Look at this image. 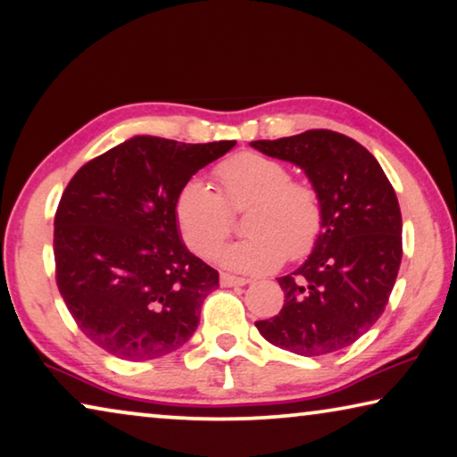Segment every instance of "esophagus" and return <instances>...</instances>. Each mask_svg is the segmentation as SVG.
Wrapping results in <instances>:
<instances>
[{"label": "esophagus", "mask_w": 457, "mask_h": 457, "mask_svg": "<svg viewBox=\"0 0 457 457\" xmlns=\"http://www.w3.org/2000/svg\"><path fill=\"white\" fill-rule=\"evenodd\" d=\"M245 284H249L247 278H237V276H230V273H220V286L224 287L245 286Z\"/></svg>", "instance_id": "1"}]
</instances>
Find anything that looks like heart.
<instances>
[{"label":"heart","mask_w":457,"mask_h":457,"mask_svg":"<svg viewBox=\"0 0 457 457\" xmlns=\"http://www.w3.org/2000/svg\"><path fill=\"white\" fill-rule=\"evenodd\" d=\"M220 192L204 179L186 181L175 198V220L186 245L210 257L233 230V210L245 214L247 238L216 253L224 268L241 273L276 270L317 247L325 210L317 187L292 173L282 161L262 153H237L216 167Z\"/></svg>","instance_id":"1"}]
</instances>
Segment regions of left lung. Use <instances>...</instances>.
I'll return each instance as SVG.
<instances>
[{
    "label": "left lung",
    "instance_id": "obj_1",
    "mask_svg": "<svg viewBox=\"0 0 457 457\" xmlns=\"http://www.w3.org/2000/svg\"><path fill=\"white\" fill-rule=\"evenodd\" d=\"M263 155L298 165L325 210L317 247L296 271L278 278L284 306L257 320L263 339L304 357L335 353L382 317L403 259V216L376 157L333 130L253 140Z\"/></svg>",
    "mask_w": 457,
    "mask_h": 457
}]
</instances>
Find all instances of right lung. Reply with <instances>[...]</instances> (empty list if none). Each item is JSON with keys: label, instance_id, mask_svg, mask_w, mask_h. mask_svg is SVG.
I'll list each match as a JSON object with an SVG mask.
<instances>
[{"label": "right lung", "instance_id": "right-lung-1", "mask_svg": "<svg viewBox=\"0 0 457 457\" xmlns=\"http://www.w3.org/2000/svg\"><path fill=\"white\" fill-rule=\"evenodd\" d=\"M235 145L132 137L69 181L54 214L57 286L81 333L110 355L155 360L194 335L219 271L187 251L173 206Z\"/></svg>", "mask_w": 457, "mask_h": 457}]
</instances>
